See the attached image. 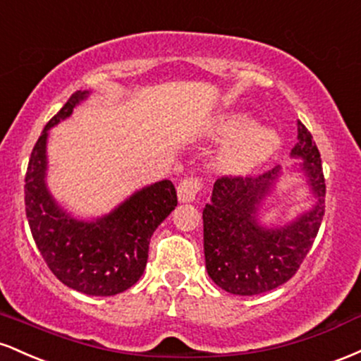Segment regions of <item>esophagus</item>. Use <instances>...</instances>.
Returning a JSON list of instances; mask_svg holds the SVG:
<instances>
[{"label": "esophagus", "instance_id": "34e87169", "mask_svg": "<svg viewBox=\"0 0 361 361\" xmlns=\"http://www.w3.org/2000/svg\"><path fill=\"white\" fill-rule=\"evenodd\" d=\"M204 190V180L198 176H188L178 185V198L180 202H193Z\"/></svg>", "mask_w": 361, "mask_h": 361}]
</instances>
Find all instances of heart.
I'll return each instance as SVG.
<instances>
[{"mask_svg":"<svg viewBox=\"0 0 361 361\" xmlns=\"http://www.w3.org/2000/svg\"><path fill=\"white\" fill-rule=\"evenodd\" d=\"M250 123L246 117H233L222 122L221 134L224 137H234ZM276 135L264 127L250 128L235 137L221 156L222 169L229 173H246L268 159L276 149Z\"/></svg>","mask_w":361,"mask_h":361,"instance_id":"heart-1","label":"heart"}]
</instances>
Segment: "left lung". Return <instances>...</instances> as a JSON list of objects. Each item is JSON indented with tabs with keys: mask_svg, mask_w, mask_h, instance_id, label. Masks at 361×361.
Returning <instances> with one entry per match:
<instances>
[{
	"mask_svg": "<svg viewBox=\"0 0 361 361\" xmlns=\"http://www.w3.org/2000/svg\"><path fill=\"white\" fill-rule=\"evenodd\" d=\"M299 142L292 156L304 159L317 204L295 222L264 229L256 210L279 176V168L263 175H224L214 183L212 200L204 209V251L209 276L234 295H258L288 281L312 247L324 215L326 178L321 154L304 123L297 122Z\"/></svg>",
	"mask_w": 361,
	"mask_h": 361,
	"instance_id": "8db88e82",
	"label": "left lung"
}]
</instances>
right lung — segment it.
I'll use <instances>...</instances> for the list:
<instances>
[{
	"label": "right lung",
	"instance_id": "right-lung-1",
	"mask_svg": "<svg viewBox=\"0 0 361 361\" xmlns=\"http://www.w3.org/2000/svg\"><path fill=\"white\" fill-rule=\"evenodd\" d=\"M86 97L76 91L49 120L32 149L25 175V210L34 241L49 270L62 283L86 295H117L142 276L149 241L178 205L175 185L163 180L132 195L97 222H81L62 212L45 188L47 130L73 114Z\"/></svg>",
	"mask_w": 361,
	"mask_h": 361
}]
</instances>
